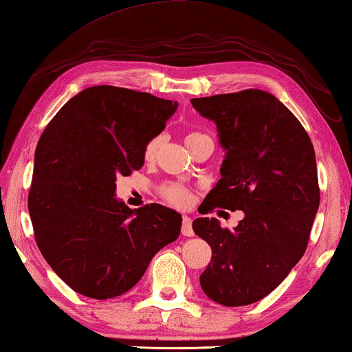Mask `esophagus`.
<instances>
[{
    "mask_svg": "<svg viewBox=\"0 0 352 352\" xmlns=\"http://www.w3.org/2000/svg\"><path fill=\"white\" fill-rule=\"evenodd\" d=\"M181 232L184 236H193V227H192V219H190L187 214H182V226H181Z\"/></svg>",
    "mask_w": 352,
    "mask_h": 352,
    "instance_id": "1",
    "label": "esophagus"
}]
</instances>
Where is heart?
Returning a JSON list of instances; mask_svg holds the SVG:
<instances>
[{
	"label": "heart",
	"instance_id": "1",
	"mask_svg": "<svg viewBox=\"0 0 352 352\" xmlns=\"http://www.w3.org/2000/svg\"><path fill=\"white\" fill-rule=\"evenodd\" d=\"M208 135L198 133V131H192L186 135V144L187 146L193 145L195 142H198L201 139H206ZM164 145V135H154L153 139L146 142V145L144 148V159L146 162H153L154 159L157 157V154L160 151V148ZM160 196H162L164 201L168 202V204L175 206V207H188L192 204V190H190L187 186L179 182H166L160 187Z\"/></svg>",
	"mask_w": 352,
	"mask_h": 352
}]
</instances>
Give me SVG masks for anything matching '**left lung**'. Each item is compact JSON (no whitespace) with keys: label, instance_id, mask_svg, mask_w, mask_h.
<instances>
[{"label":"left lung","instance_id":"8db88e82","mask_svg":"<svg viewBox=\"0 0 352 352\" xmlns=\"http://www.w3.org/2000/svg\"><path fill=\"white\" fill-rule=\"evenodd\" d=\"M217 123L226 159L201 213L243 210L233 230L198 218L193 230L212 248L202 291L223 306H245L269 295L306 252L320 204L316 153L306 129L267 91L244 89L192 98Z\"/></svg>","mask_w":352,"mask_h":352}]
</instances>
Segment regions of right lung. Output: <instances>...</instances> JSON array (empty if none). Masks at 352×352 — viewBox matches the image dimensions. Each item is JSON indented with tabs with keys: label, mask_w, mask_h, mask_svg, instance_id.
Returning <instances> with one entry per match:
<instances>
[{
	"label": "right lung",
	"mask_w": 352,
	"mask_h": 352,
	"mask_svg": "<svg viewBox=\"0 0 352 352\" xmlns=\"http://www.w3.org/2000/svg\"><path fill=\"white\" fill-rule=\"evenodd\" d=\"M177 103L100 85L74 96L47 123L35 150L29 214L35 243L74 291L96 300L128 292L151 258L179 236L182 217L117 201L116 179L144 165Z\"/></svg>",
	"instance_id": "1"
}]
</instances>
